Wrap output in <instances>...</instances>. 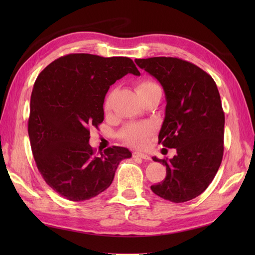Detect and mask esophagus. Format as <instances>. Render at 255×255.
<instances>
[{
	"label": "esophagus",
	"instance_id": "esophagus-1",
	"mask_svg": "<svg viewBox=\"0 0 255 255\" xmlns=\"http://www.w3.org/2000/svg\"><path fill=\"white\" fill-rule=\"evenodd\" d=\"M132 156L133 158H140V159H143V160H150L151 158L145 153L142 152H132Z\"/></svg>",
	"mask_w": 255,
	"mask_h": 255
}]
</instances>
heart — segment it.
<instances>
[{
	"instance_id": "heart-1",
	"label": "heart",
	"mask_w": 255,
	"mask_h": 255,
	"mask_svg": "<svg viewBox=\"0 0 255 255\" xmlns=\"http://www.w3.org/2000/svg\"><path fill=\"white\" fill-rule=\"evenodd\" d=\"M154 89H159V85L149 80L141 81V82L137 85V92L139 95ZM103 108H104L105 113H108L111 111L110 95L106 96ZM152 132L153 126L149 123H130L126 125V126L122 129L121 132H119V136H121V138L125 142L132 145L134 148H143L144 145L147 144L148 138Z\"/></svg>"
}]
</instances>
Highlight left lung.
I'll use <instances>...</instances> for the list:
<instances>
[{
    "label": "left lung",
    "instance_id": "8db88e82",
    "mask_svg": "<svg viewBox=\"0 0 255 255\" xmlns=\"http://www.w3.org/2000/svg\"><path fill=\"white\" fill-rule=\"evenodd\" d=\"M134 62L164 90L165 118L159 143L176 149L170 160L152 158L166 166V176L151 189L170 202H187L208 187L223 161L225 113L217 85L207 72L180 58Z\"/></svg>",
    "mask_w": 255,
    "mask_h": 255
}]
</instances>
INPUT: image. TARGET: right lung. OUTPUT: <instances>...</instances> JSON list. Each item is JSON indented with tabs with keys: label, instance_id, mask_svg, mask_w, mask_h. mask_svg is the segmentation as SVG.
Returning a JSON list of instances; mask_svg holds the SVG:
<instances>
[{
	"label": "right lung",
	"instance_id": "add662e5",
	"mask_svg": "<svg viewBox=\"0 0 255 255\" xmlns=\"http://www.w3.org/2000/svg\"><path fill=\"white\" fill-rule=\"evenodd\" d=\"M128 73L140 75L130 58L70 53L38 75L30 97V147L38 171L62 197L97 196L110 187L119 162L131 156L116 145L97 155L89 144L90 128L104 121L108 89Z\"/></svg>",
	"mask_w": 255,
	"mask_h": 255
}]
</instances>
